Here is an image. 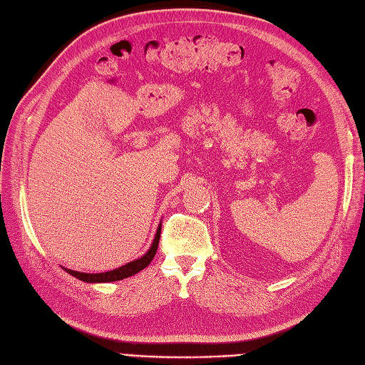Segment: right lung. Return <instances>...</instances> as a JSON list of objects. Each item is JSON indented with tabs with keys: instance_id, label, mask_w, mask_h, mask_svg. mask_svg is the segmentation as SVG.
<instances>
[{
	"instance_id": "add662e5",
	"label": "right lung",
	"mask_w": 365,
	"mask_h": 365,
	"mask_svg": "<svg viewBox=\"0 0 365 365\" xmlns=\"http://www.w3.org/2000/svg\"><path fill=\"white\" fill-rule=\"evenodd\" d=\"M160 227L162 225H159L158 233H155L153 245L143 257L135 259V262H130L128 264L118 267V269H115V271L101 272V274H86V272H77V271H72V269H66V267H64V269H66V272H69L71 276L77 277V279L83 280V282H89V284H98V282H115V280L130 277V276H133V274H137L141 269H145V267L153 262L155 252H158V245H159V240H160Z\"/></svg>"
}]
</instances>
